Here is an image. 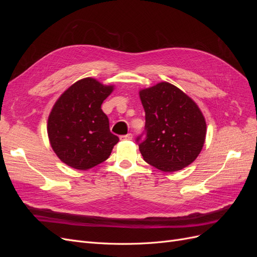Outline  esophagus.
<instances>
[{
  "mask_svg": "<svg viewBox=\"0 0 257 257\" xmlns=\"http://www.w3.org/2000/svg\"><path fill=\"white\" fill-rule=\"evenodd\" d=\"M132 138H133V135L132 134H126V135H123L120 137L121 141H132Z\"/></svg>",
  "mask_w": 257,
  "mask_h": 257,
  "instance_id": "esophagus-1",
  "label": "esophagus"
}]
</instances>
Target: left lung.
Listing matches in <instances>:
<instances>
[{
  "instance_id": "left-lung-1",
  "label": "left lung",
  "mask_w": 257,
  "mask_h": 257,
  "mask_svg": "<svg viewBox=\"0 0 257 257\" xmlns=\"http://www.w3.org/2000/svg\"><path fill=\"white\" fill-rule=\"evenodd\" d=\"M139 97L146 112V138L139 143L144 160L165 173L189 166L203 149L207 133L197 104L166 81L142 89Z\"/></svg>"
}]
</instances>
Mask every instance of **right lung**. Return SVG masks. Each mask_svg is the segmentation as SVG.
I'll return each mask as SVG.
<instances>
[{
  "mask_svg": "<svg viewBox=\"0 0 257 257\" xmlns=\"http://www.w3.org/2000/svg\"><path fill=\"white\" fill-rule=\"evenodd\" d=\"M113 85L87 77L72 84L54 103L47 133L52 150L67 166L87 170L106 161L119 137L109 130L104 100Z\"/></svg>",
  "mask_w": 257,
  "mask_h": 257,
  "instance_id": "1",
  "label": "right lung"
}]
</instances>
